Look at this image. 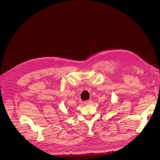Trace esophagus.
I'll return each instance as SVG.
<instances>
[{
    "label": "esophagus",
    "mask_w": 160,
    "mask_h": 160,
    "mask_svg": "<svg viewBox=\"0 0 160 160\" xmlns=\"http://www.w3.org/2000/svg\"><path fill=\"white\" fill-rule=\"evenodd\" d=\"M91 102H92V101H91V100H87V101L84 102V103L85 104H91Z\"/></svg>",
    "instance_id": "esophagus-1"
}]
</instances>
